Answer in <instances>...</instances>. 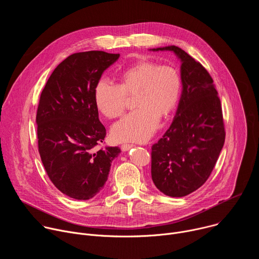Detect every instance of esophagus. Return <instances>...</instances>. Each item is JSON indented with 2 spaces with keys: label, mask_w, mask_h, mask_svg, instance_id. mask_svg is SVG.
<instances>
[{
  "label": "esophagus",
  "mask_w": 259,
  "mask_h": 259,
  "mask_svg": "<svg viewBox=\"0 0 259 259\" xmlns=\"http://www.w3.org/2000/svg\"><path fill=\"white\" fill-rule=\"evenodd\" d=\"M134 145L133 144H129V143H124V144H122V146H121V149H122V151L123 152H127V151H129L131 147H133Z\"/></svg>",
  "instance_id": "obj_1"
}]
</instances>
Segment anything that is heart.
<instances>
[{"mask_svg":"<svg viewBox=\"0 0 259 259\" xmlns=\"http://www.w3.org/2000/svg\"><path fill=\"white\" fill-rule=\"evenodd\" d=\"M181 78L172 66L141 61L125 69L120 85L100 79L94 89V101L99 112L113 119L123 114L127 95H134L133 112L112 127L116 141L142 142L150 139L159 127L160 116L167 117L177 105Z\"/></svg>","mask_w":259,"mask_h":259,"instance_id":"heart-1","label":"heart"}]
</instances>
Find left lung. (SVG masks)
<instances>
[{"label": "left lung", "mask_w": 259, "mask_h": 259, "mask_svg": "<svg viewBox=\"0 0 259 259\" xmlns=\"http://www.w3.org/2000/svg\"><path fill=\"white\" fill-rule=\"evenodd\" d=\"M151 50L175 53L182 83L176 116L152 146V179L164 195L184 197L206 182L223 150V109L213 80L199 61L176 46Z\"/></svg>", "instance_id": "left-lung-1"}]
</instances>
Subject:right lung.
Returning <instances> with one entry per match:
<instances>
[{
  "label": "right lung",
  "mask_w": 259,
  "mask_h": 259,
  "mask_svg": "<svg viewBox=\"0 0 259 259\" xmlns=\"http://www.w3.org/2000/svg\"><path fill=\"white\" fill-rule=\"evenodd\" d=\"M120 54L87 51L69 55L51 73L38 112V146L54 186L76 200L96 196L107 180L118 146L94 151L106 135L98 118L94 89Z\"/></svg>",
  "instance_id": "obj_1"
}]
</instances>
